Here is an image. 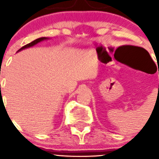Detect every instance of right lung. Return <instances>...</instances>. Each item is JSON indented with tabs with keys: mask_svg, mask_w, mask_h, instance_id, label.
<instances>
[{
	"mask_svg": "<svg viewBox=\"0 0 159 159\" xmlns=\"http://www.w3.org/2000/svg\"><path fill=\"white\" fill-rule=\"evenodd\" d=\"M46 39H48V38L43 37V38H39V39H35V40L33 41V42H31V43H28V44L25 45V46H23V47H22V48H20V49L18 50V52H19V51H21L22 49H27V48L31 47V46H34V45H36V44H37V43H40V42H42V41H43V40H46Z\"/></svg>",
	"mask_w": 159,
	"mask_h": 159,
	"instance_id": "1",
	"label": "right lung"
}]
</instances>
